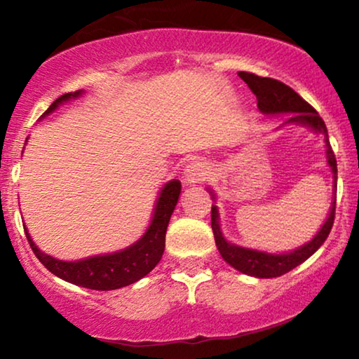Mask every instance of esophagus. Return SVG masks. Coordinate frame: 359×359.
<instances>
[{"label": "esophagus", "instance_id": "1", "mask_svg": "<svg viewBox=\"0 0 359 359\" xmlns=\"http://www.w3.org/2000/svg\"><path fill=\"white\" fill-rule=\"evenodd\" d=\"M205 176H208V166H205L204 161L201 160L191 161L184 170V181L188 184L199 183V181L205 180Z\"/></svg>", "mask_w": 359, "mask_h": 359}]
</instances>
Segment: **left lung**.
Instances as JSON below:
<instances>
[{"instance_id":"8db88e82","label":"left lung","mask_w":359,"mask_h":359,"mask_svg":"<svg viewBox=\"0 0 359 359\" xmlns=\"http://www.w3.org/2000/svg\"><path fill=\"white\" fill-rule=\"evenodd\" d=\"M240 78L247 83L250 90L258 100V109L264 112V114H283V112H294V114L286 121V124H301L311 127L312 130L318 132L325 137L327 142V158L328 165L333 171V178H335V188H337V158L333 154L330 142H328V132L325 127V122L318 112L304 101L301 96L297 95L292 88L284 85L283 81L274 80V78H263L255 75V73L240 72ZM335 204L337 199L333 198L330 214L318 233L313 237L311 242L302 245L301 248L294 250L291 253L284 255H271L264 252H257V250H248L243 247H237V245L229 243L224 238L222 232L219 227V210L215 205H212L210 210V225H212V232L215 238V245H217L219 253L227 262L230 266L238 269L240 273L250 274L255 278H278L283 276L299 266L302 262H306L309 257L320 248V245L325 242L328 233H330L333 220H335Z\"/></svg>"}]
</instances>
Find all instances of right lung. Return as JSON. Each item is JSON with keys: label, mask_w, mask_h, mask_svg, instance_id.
<instances>
[{"label": "right lung", "mask_w": 359, "mask_h": 359, "mask_svg": "<svg viewBox=\"0 0 359 359\" xmlns=\"http://www.w3.org/2000/svg\"><path fill=\"white\" fill-rule=\"evenodd\" d=\"M73 96H80V91L67 93V95L58 97L43 112V116L50 114L62 101L70 100ZM180 193V181L173 180L166 183L165 188L161 189L158 201H156L154 219H151L150 227L147 229L144 237L132 247L117 253L91 257L81 259V262H62V259H55L42 253L36 247L31 235L27 233L26 225H24V232H26L27 242L39 262L55 276L81 287L96 289V291H112V289L129 286V284L139 281L158 264L161 255L165 252L166 227H168L175 205L178 203Z\"/></svg>", "instance_id": "add662e5"}]
</instances>
